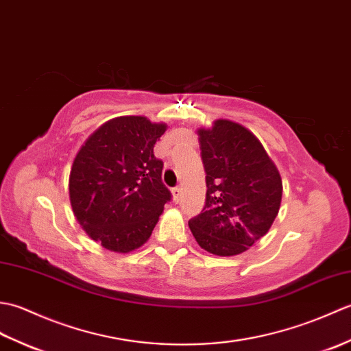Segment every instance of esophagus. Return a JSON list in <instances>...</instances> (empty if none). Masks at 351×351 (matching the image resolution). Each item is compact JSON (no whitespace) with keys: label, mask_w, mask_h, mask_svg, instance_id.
Masks as SVG:
<instances>
[{"label":"esophagus","mask_w":351,"mask_h":351,"mask_svg":"<svg viewBox=\"0 0 351 351\" xmlns=\"http://www.w3.org/2000/svg\"><path fill=\"white\" fill-rule=\"evenodd\" d=\"M171 195H173L175 202H178V200H180V197H181V195H182V189L181 187H175L173 190H171Z\"/></svg>","instance_id":"esophagus-1"}]
</instances>
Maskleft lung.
I'll return each instance as SVG.
<instances>
[{
	"mask_svg": "<svg viewBox=\"0 0 351 351\" xmlns=\"http://www.w3.org/2000/svg\"><path fill=\"white\" fill-rule=\"evenodd\" d=\"M197 134L206 200L202 213L189 221L190 230L213 255H240L268 232L279 213V170L261 141L240 123L219 119Z\"/></svg>",
	"mask_w": 351,
	"mask_h": 351,
	"instance_id": "obj_1",
	"label": "left lung"
}]
</instances>
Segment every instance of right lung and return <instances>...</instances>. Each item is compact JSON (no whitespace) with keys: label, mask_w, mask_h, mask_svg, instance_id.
<instances>
[{"label":"right lung","mask_w":351,"mask_h":351,"mask_svg":"<svg viewBox=\"0 0 351 351\" xmlns=\"http://www.w3.org/2000/svg\"><path fill=\"white\" fill-rule=\"evenodd\" d=\"M167 130L143 116L101 125L73 160L69 199L73 215L92 240L117 253L143 245L171 199L161 181L154 146Z\"/></svg>","instance_id":"obj_1"}]
</instances>
